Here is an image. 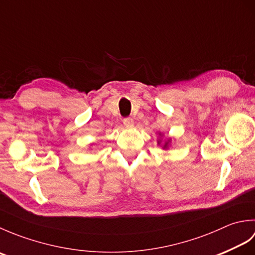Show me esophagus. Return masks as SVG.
<instances>
[{"instance_id":"1","label":"esophagus","mask_w":255,"mask_h":255,"mask_svg":"<svg viewBox=\"0 0 255 255\" xmlns=\"http://www.w3.org/2000/svg\"><path fill=\"white\" fill-rule=\"evenodd\" d=\"M123 123H124V125L126 127H132L133 126V119L132 118H125L124 121H123Z\"/></svg>"}]
</instances>
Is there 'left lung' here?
Masks as SVG:
<instances>
[{
  "mask_svg": "<svg viewBox=\"0 0 255 255\" xmlns=\"http://www.w3.org/2000/svg\"><path fill=\"white\" fill-rule=\"evenodd\" d=\"M159 137H158V140H156V142H158V145H160V147L163 149V150H167L170 148V145L172 143V139L171 138H166V139H163L164 138V134L162 132H159Z\"/></svg>",
  "mask_w": 255,
  "mask_h": 255,
  "instance_id": "left-lung-1",
  "label": "left lung"
}]
</instances>
